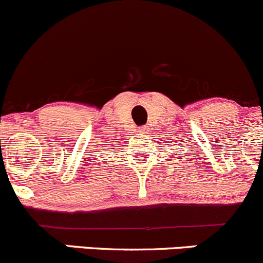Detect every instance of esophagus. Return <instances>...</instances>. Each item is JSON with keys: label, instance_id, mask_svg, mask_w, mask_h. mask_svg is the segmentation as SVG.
Instances as JSON below:
<instances>
[{"label": "esophagus", "instance_id": "esophagus-1", "mask_svg": "<svg viewBox=\"0 0 263 263\" xmlns=\"http://www.w3.org/2000/svg\"><path fill=\"white\" fill-rule=\"evenodd\" d=\"M137 132H139V134H146V127H140V128L137 129Z\"/></svg>", "mask_w": 263, "mask_h": 263}]
</instances>
